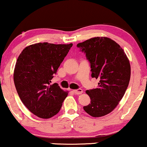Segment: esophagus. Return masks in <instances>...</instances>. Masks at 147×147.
Instances as JSON below:
<instances>
[{"instance_id": "obj_1", "label": "esophagus", "mask_w": 147, "mask_h": 147, "mask_svg": "<svg viewBox=\"0 0 147 147\" xmlns=\"http://www.w3.org/2000/svg\"><path fill=\"white\" fill-rule=\"evenodd\" d=\"M74 93L76 94V95H80V94H82L83 93V90L82 89H78V90H73Z\"/></svg>"}]
</instances>
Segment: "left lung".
Instances as JSON below:
<instances>
[{
	"mask_svg": "<svg viewBox=\"0 0 147 147\" xmlns=\"http://www.w3.org/2000/svg\"><path fill=\"white\" fill-rule=\"evenodd\" d=\"M90 63L92 77L99 79L97 88L86 91L90 104L84 110L93 117L111 112L123 97L130 78V65L126 53L110 38H91L77 45Z\"/></svg>",
	"mask_w": 147,
	"mask_h": 147,
	"instance_id": "obj_1",
	"label": "left lung"
}]
</instances>
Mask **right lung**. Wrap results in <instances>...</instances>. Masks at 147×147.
I'll return each instance as SVG.
<instances>
[{
    "label": "right lung",
    "instance_id": "right-lung-1",
    "mask_svg": "<svg viewBox=\"0 0 147 147\" xmlns=\"http://www.w3.org/2000/svg\"><path fill=\"white\" fill-rule=\"evenodd\" d=\"M72 45L35 43L26 47L18 57L13 75L16 90L24 105L38 117L56 115L67 96L57 84L50 83Z\"/></svg>",
    "mask_w": 147,
    "mask_h": 147
}]
</instances>
